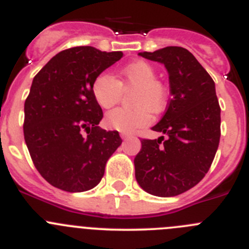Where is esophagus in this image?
<instances>
[{
    "label": "esophagus",
    "mask_w": 249,
    "mask_h": 249,
    "mask_svg": "<svg viewBox=\"0 0 249 249\" xmlns=\"http://www.w3.org/2000/svg\"><path fill=\"white\" fill-rule=\"evenodd\" d=\"M121 137H122V140H128V138L132 137V135H129V133H121Z\"/></svg>",
    "instance_id": "1"
}]
</instances>
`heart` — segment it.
<instances>
[{"label":"heart","mask_w":249,"mask_h":249,"mask_svg":"<svg viewBox=\"0 0 249 249\" xmlns=\"http://www.w3.org/2000/svg\"><path fill=\"white\" fill-rule=\"evenodd\" d=\"M129 93L131 107H118L106 116V124L122 133H132L151 122V113L163 111L167 103L166 86L157 80L155 67L146 61H136L123 67L114 78L101 73L92 83V93L102 108H111L120 102L123 89Z\"/></svg>","instance_id":"b5f03b06"}]
</instances>
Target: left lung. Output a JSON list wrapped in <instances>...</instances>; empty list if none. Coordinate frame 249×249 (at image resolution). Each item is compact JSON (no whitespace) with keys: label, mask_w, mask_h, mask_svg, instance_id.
Returning a JSON list of instances; mask_svg holds the SVG:
<instances>
[{"label":"left lung","mask_w":249,"mask_h":249,"mask_svg":"<svg viewBox=\"0 0 249 249\" xmlns=\"http://www.w3.org/2000/svg\"><path fill=\"white\" fill-rule=\"evenodd\" d=\"M140 56L163 63L172 97L152 128L167 137L141 141L136 179L151 195L173 197L191 190L208 172L221 137V107L212 77L188 50L169 46Z\"/></svg>","instance_id":"1"}]
</instances>
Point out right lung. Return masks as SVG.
Wrapping results in <instances>:
<instances>
[{
    "label": "right lung",
    "mask_w": 249,
    "mask_h": 249,
    "mask_svg": "<svg viewBox=\"0 0 249 249\" xmlns=\"http://www.w3.org/2000/svg\"><path fill=\"white\" fill-rule=\"evenodd\" d=\"M122 56L120 51L72 47L35 76L25 102L23 135L35 167L56 188L83 192L97 186L122 143L117 131L98 127L103 112L92 93L94 78Z\"/></svg>",
    "instance_id": "add662e5"
}]
</instances>
